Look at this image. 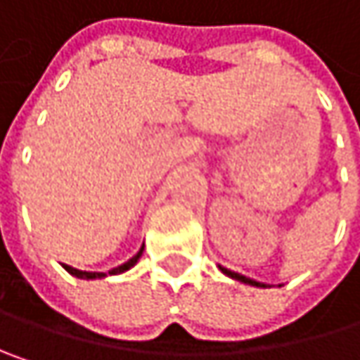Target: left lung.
<instances>
[{"mask_svg":"<svg viewBox=\"0 0 360 360\" xmlns=\"http://www.w3.org/2000/svg\"><path fill=\"white\" fill-rule=\"evenodd\" d=\"M219 269H221V273H225L227 277H231V279H238V281H242V283H246V285H254V288H271V285H266V283H260V281L250 279V277H246V275H240V273H236V271H229V269H225V266H221V264H219Z\"/></svg>","mask_w":360,"mask_h":360,"instance_id":"obj_1","label":"left lung"}]
</instances>
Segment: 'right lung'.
<instances>
[{"instance_id":"obj_1","label":"right lung","mask_w":360,"mask_h":360,"mask_svg":"<svg viewBox=\"0 0 360 360\" xmlns=\"http://www.w3.org/2000/svg\"><path fill=\"white\" fill-rule=\"evenodd\" d=\"M143 254V246L139 248V252L133 256V258H129L127 262H122L120 266H114L112 271L108 273H94V271H79V269H75V266H70V264H62L72 277H79V279H102V277H108V275H118V273H124V271H129L131 266H135V262L139 260V256Z\"/></svg>"}]
</instances>
